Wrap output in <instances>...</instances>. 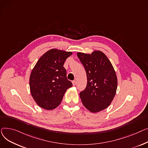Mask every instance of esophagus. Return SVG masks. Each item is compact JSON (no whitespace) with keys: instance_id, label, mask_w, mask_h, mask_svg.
<instances>
[{"instance_id":"34e87169","label":"esophagus","mask_w":148,"mask_h":148,"mask_svg":"<svg viewBox=\"0 0 148 148\" xmlns=\"http://www.w3.org/2000/svg\"><path fill=\"white\" fill-rule=\"evenodd\" d=\"M72 84H73V86H75V85H76V81L75 80V81H72Z\"/></svg>"}]
</instances>
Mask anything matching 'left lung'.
Instances as JSON below:
<instances>
[{
    "label": "left lung",
    "instance_id": "8db88e82",
    "mask_svg": "<svg viewBox=\"0 0 148 148\" xmlns=\"http://www.w3.org/2000/svg\"><path fill=\"white\" fill-rule=\"evenodd\" d=\"M87 77L85 89L79 93L84 106L92 113L107 108L117 89V77L110 62L103 52L90 54L77 53Z\"/></svg>",
    "mask_w": 148,
    "mask_h": 148
}]
</instances>
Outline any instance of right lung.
<instances>
[{
  "instance_id": "right-lung-1",
  "label": "right lung",
  "mask_w": 148,
  "mask_h": 148,
  "mask_svg": "<svg viewBox=\"0 0 148 148\" xmlns=\"http://www.w3.org/2000/svg\"><path fill=\"white\" fill-rule=\"evenodd\" d=\"M72 54V52L51 49L40 57L33 69L29 79L30 90L40 108L47 110L56 108L66 90L72 86L63 67L66 60Z\"/></svg>"
}]
</instances>
